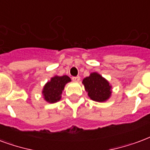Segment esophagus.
I'll return each mask as SVG.
<instances>
[{"label": "esophagus", "instance_id": "esophagus-1", "mask_svg": "<svg viewBox=\"0 0 150 150\" xmlns=\"http://www.w3.org/2000/svg\"><path fill=\"white\" fill-rule=\"evenodd\" d=\"M72 80L74 82H79L80 77L79 76H75V77H72Z\"/></svg>", "mask_w": 150, "mask_h": 150}]
</instances>
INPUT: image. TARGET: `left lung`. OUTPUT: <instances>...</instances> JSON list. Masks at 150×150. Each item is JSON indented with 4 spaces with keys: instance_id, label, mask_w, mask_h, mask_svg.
Listing matches in <instances>:
<instances>
[{
    "instance_id": "left-lung-1",
    "label": "left lung",
    "mask_w": 150,
    "mask_h": 150,
    "mask_svg": "<svg viewBox=\"0 0 150 150\" xmlns=\"http://www.w3.org/2000/svg\"><path fill=\"white\" fill-rule=\"evenodd\" d=\"M83 84L89 98L97 102L108 100L112 94V86L108 80L98 72H92L83 79Z\"/></svg>"
}]
</instances>
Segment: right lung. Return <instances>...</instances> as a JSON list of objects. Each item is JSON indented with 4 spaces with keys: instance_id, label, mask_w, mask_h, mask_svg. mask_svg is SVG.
Returning <instances> with one entry per match:
<instances>
[{
    "instance_id": "1",
    "label": "right lung",
    "mask_w": 150,
    "mask_h": 150,
    "mask_svg": "<svg viewBox=\"0 0 150 150\" xmlns=\"http://www.w3.org/2000/svg\"><path fill=\"white\" fill-rule=\"evenodd\" d=\"M71 81V80L67 75H55L51 78V79L45 84L42 90V93L44 100L51 104L59 101L61 99L65 85Z\"/></svg>"
}]
</instances>
